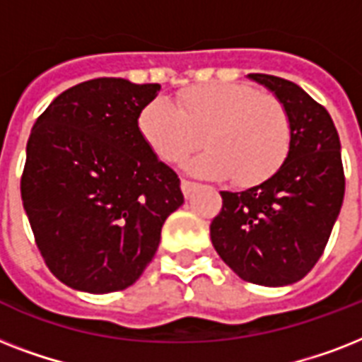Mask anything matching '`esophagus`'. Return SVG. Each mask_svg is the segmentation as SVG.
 Masks as SVG:
<instances>
[{"mask_svg":"<svg viewBox=\"0 0 362 362\" xmlns=\"http://www.w3.org/2000/svg\"><path fill=\"white\" fill-rule=\"evenodd\" d=\"M182 193L186 195V197H189L195 189H197V184L195 182H189V180H182Z\"/></svg>","mask_w":362,"mask_h":362,"instance_id":"34e87169","label":"esophagus"}]
</instances>
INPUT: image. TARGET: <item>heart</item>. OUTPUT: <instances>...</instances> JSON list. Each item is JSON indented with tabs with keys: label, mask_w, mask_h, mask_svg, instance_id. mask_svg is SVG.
I'll list each match as a JSON object with an SVG mask.
<instances>
[{
	"label": "heart",
	"mask_w": 362,
	"mask_h": 362,
	"mask_svg": "<svg viewBox=\"0 0 362 362\" xmlns=\"http://www.w3.org/2000/svg\"><path fill=\"white\" fill-rule=\"evenodd\" d=\"M139 129L159 158L184 163L201 144L206 152L187 169L240 186L267 180L280 169L291 144L286 107L246 84H201L180 93L178 105L156 98L142 109Z\"/></svg>",
	"instance_id": "heart-1"
}]
</instances>
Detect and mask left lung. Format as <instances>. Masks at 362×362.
I'll use <instances>...</instances> for the list:
<instances>
[{
    "mask_svg": "<svg viewBox=\"0 0 362 362\" xmlns=\"http://www.w3.org/2000/svg\"><path fill=\"white\" fill-rule=\"evenodd\" d=\"M287 110L291 144L280 169L244 192H220L210 226L216 252L242 280L281 287L303 280L342 209V152L331 115L295 82L252 73Z\"/></svg>",
    "mask_w": 362,
    "mask_h": 362,
    "instance_id": "obj_1",
    "label": "left lung"
}]
</instances>
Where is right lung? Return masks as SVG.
<instances>
[{"mask_svg": "<svg viewBox=\"0 0 362 362\" xmlns=\"http://www.w3.org/2000/svg\"><path fill=\"white\" fill-rule=\"evenodd\" d=\"M159 90L93 78L59 93L31 129L20 182L25 216L50 272L76 291L133 286L184 203L180 178L139 129Z\"/></svg>", "mask_w": 362, "mask_h": 362, "instance_id": "add662e5", "label": "right lung"}]
</instances>
